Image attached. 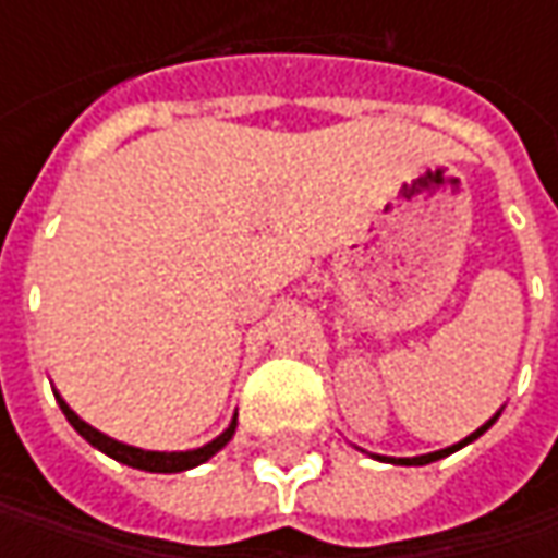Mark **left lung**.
<instances>
[{
  "mask_svg": "<svg viewBox=\"0 0 558 558\" xmlns=\"http://www.w3.org/2000/svg\"><path fill=\"white\" fill-rule=\"evenodd\" d=\"M497 416H500V413H497ZM497 416L487 418V422H484L478 432H472L469 438H462L460 444H453V447H444V450H435V453H425V457H400V460H388V462H397V465H428V462L440 460V457H450V453H457V450H460V447H465V444H472V440H475V438H482L484 432H487V428H490V425L497 422ZM378 460H381V457H378Z\"/></svg>",
  "mask_w": 558,
  "mask_h": 558,
  "instance_id": "8db88e82",
  "label": "left lung"
}]
</instances>
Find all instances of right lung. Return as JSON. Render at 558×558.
Instances as JSON below:
<instances>
[{
    "label": "right lung",
    "mask_w": 558,
    "mask_h": 558,
    "mask_svg": "<svg viewBox=\"0 0 558 558\" xmlns=\"http://www.w3.org/2000/svg\"><path fill=\"white\" fill-rule=\"evenodd\" d=\"M58 397V395H54ZM58 407H61V413L68 416V422L74 425L76 432L83 435V438L89 440L93 447H98L101 453H108L111 460L123 462V465H133V469H142V472H185V469H195V465H202L207 462L217 450H223L226 444L232 440L235 435V418L229 422V428H226L220 438H214L210 444H204L198 450H180V453H161V450H140V447H130V444H120V440L108 438V435H101L96 432L93 425H86L83 418L76 416L74 410L58 397Z\"/></svg>",
    "instance_id": "1"
}]
</instances>
